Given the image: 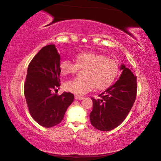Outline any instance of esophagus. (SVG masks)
Returning a JSON list of instances; mask_svg holds the SVG:
<instances>
[{
  "label": "esophagus",
  "instance_id": "1",
  "mask_svg": "<svg viewBox=\"0 0 161 161\" xmlns=\"http://www.w3.org/2000/svg\"><path fill=\"white\" fill-rule=\"evenodd\" d=\"M75 99H77V100H82V99H84V97H83L78 96V95H75Z\"/></svg>",
  "mask_w": 161,
  "mask_h": 161
}]
</instances>
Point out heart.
Returning <instances> with one entry per match:
<instances>
[{"mask_svg": "<svg viewBox=\"0 0 161 161\" xmlns=\"http://www.w3.org/2000/svg\"><path fill=\"white\" fill-rule=\"evenodd\" d=\"M76 64L69 59H62L59 69L62 75H73L79 68H84V78H75L67 81L64 84L65 90L78 95H83L94 87L98 90L108 88L115 80L119 70L118 62L102 54L82 52L75 57Z\"/></svg>", "mask_w": 161, "mask_h": 161, "instance_id": "1", "label": "heart"}]
</instances>
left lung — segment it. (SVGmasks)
I'll return each mask as SVG.
<instances>
[{"instance_id": "8db88e82", "label": "left lung", "mask_w": 161, "mask_h": 161, "mask_svg": "<svg viewBox=\"0 0 161 161\" xmlns=\"http://www.w3.org/2000/svg\"><path fill=\"white\" fill-rule=\"evenodd\" d=\"M122 73L118 81L102 94L92 97L93 109L89 114L92 126L102 131L119 126L126 118L136 100L137 80L131 71L121 65Z\"/></svg>"}]
</instances>
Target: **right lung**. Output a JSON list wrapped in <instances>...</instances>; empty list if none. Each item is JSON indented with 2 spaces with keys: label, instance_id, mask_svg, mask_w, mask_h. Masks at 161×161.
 <instances>
[{
  "label": "right lung",
  "instance_id": "right-lung-1",
  "mask_svg": "<svg viewBox=\"0 0 161 161\" xmlns=\"http://www.w3.org/2000/svg\"><path fill=\"white\" fill-rule=\"evenodd\" d=\"M59 62L55 46L49 45L38 52L28 67L24 85L27 105L32 119L45 128L60 123L75 98L70 92H53L60 86Z\"/></svg>",
  "mask_w": 161,
  "mask_h": 161
}]
</instances>
